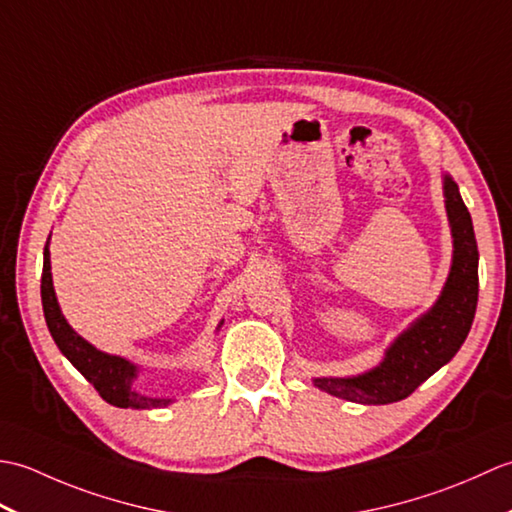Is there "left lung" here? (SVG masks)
<instances>
[{
    "mask_svg": "<svg viewBox=\"0 0 512 512\" xmlns=\"http://www.w3.org/2000/svg\"><path fill=\"white\" fill-rule=\"evenodd\" d=\"M442 191L453 237V259L438 301L396 336L376 367L345 378H314L319 389L361 405H389L413 394L458 354L475 319L480 253L471 213L449 173L442 178Z\"/></svg>",
    "mask_w": 512,
    "mask_h": 512,
    "instance_id": "1",
    "label": "left lung"
}]
</instances>
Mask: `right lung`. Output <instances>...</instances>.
I'll return each mask as SVG.
<instances>
[{
  "label": "right lung",
  "instance_id": "add662e5",
  "mask_svg": "<svg viewBox=\"0 0 512 512\" xmlns=\"http://www.w3.org/2000/svg\"><path fill=\"white\" fill-rule=\"evenodd\" d=\"M50 237L43 248V275H41V303H43V317H46L48 330L52 334L54 343L61 350V354L79 369V372L90 380L94 389L99 391L101 398L110 402L114 407L121 409H156L167 407L173 398H154L145 396L134 389V380L138 378V365L129 363L127 358L107 354L96 350L92 343L83 339L81 334L72 330V325L65 321L63 312L59 308L57 292L52 286V273H50ZM222 323L217 328H222Z\"/></svg>",
  "mask_w": 512,
  "mask_h": 512
}]
</instances>
